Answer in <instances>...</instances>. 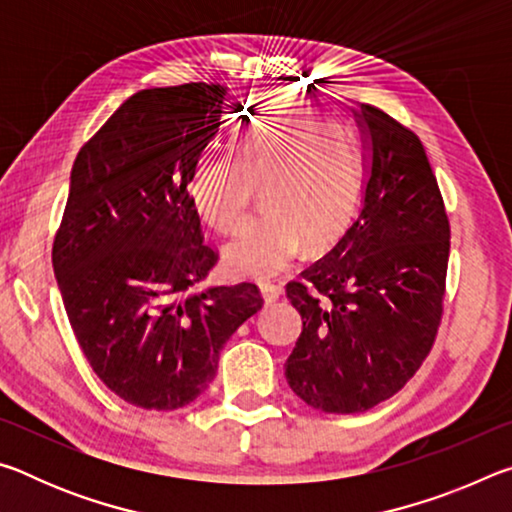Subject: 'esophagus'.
<instances>
[{
  "instance_id": "esophagus-1",
  "label": "esophagus",
  "mask_w": 512,
  "mask_h": 512,
  "mask_svg": "<svg viewBox=\"0 0 512 512\" xmlns=\"http://www.w3.org/2000/svg\"><path fill=\"white\" fill-rule=\"evenodd\" d=\"M282 296V287H277V284H262V298L266 305H273L275 300H280Z\"/></svg>"
}]
</instances>
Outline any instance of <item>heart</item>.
<instances>
[{
    "label": "heart",
    "instance_id": "b5f03b06",
    "mask_svg": "<svg viewBox=\"0 0 512 512\" xmlns=\"http://www.w3.org/2000/svg\"><path fill=\"white\" fill-rule=\"evenodd\" d=\"M361 185L359 155L339 128L302 103L277 101L237 135L230 158L198 164L189 196L207 225L232 232L262 192L268 214L223 246V266L264 280L289 268L302 241L323 248L339 239L357 212Z\"/></svg>",
    "mask_w": 512,
    "mask_h": 512
}]
</instances>
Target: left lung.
<instances>
[{
    "label": "left lung",
    "instance_id": "obj_1",
    "mask_svg": "<svg viewBox=\"0 0 512 512\" xmlns=\"http://www.w3.org/2000/svg\"><path fill=\"white\" fill-rule=\"evenodd\" d=\"M366 185L343 239L287 284L302 334L291 391L325 413L393 397L427 359L443 316L449 221L418 135L359 103Z\"/></svg>",
    "mask_w": 512,
    "mask_h": 512
}]
</instances>
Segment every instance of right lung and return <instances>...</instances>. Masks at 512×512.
<instances>
[{
	"instance_id": "1",
	"label": "right lung",
	"mask_w": 512,
	"mask_h": 512,
	"mask_svg": "<svg viewBox=\"0 0 512 512\" xmlns=\"http://www.w3.org/2000/svg\"><path fill=\"white\" fill-rule=\"evenodd\" d=\"M228 88L133 94L76 155L54 239L69 325L97 377L153 411L192 404L264 300L250 282L194 293L216 264L189 183L221 131Z\"/></svg>"
}]
</instances>
